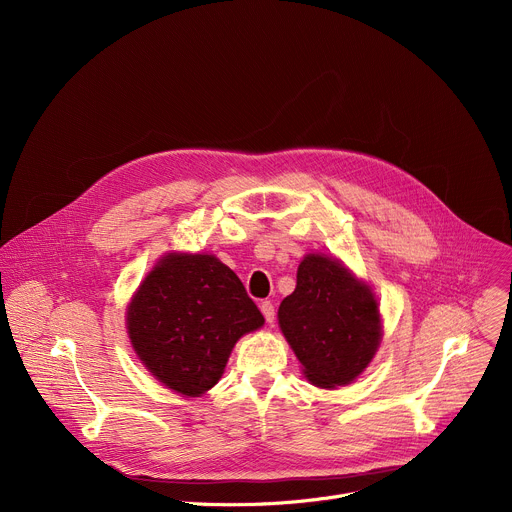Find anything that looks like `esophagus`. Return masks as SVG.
<instances>
[{
    "instance_id": "obj_1",
    "label": "esophagus",
    "mask_w": 512,
    "mask_h": 512,
    "mask_svg": "<svg viewBox=\"0 0 512 512\" xmlns=\"http://www.w3.org/2000/svg\"><path fill=\"white\" fill-rule=\"evenodd\" d=\"M261 312H263L267 324H273V322H275V306H273L271 302H267V300L261 302Z\"/></svg>"
}]
</instances>
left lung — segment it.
<instances>
[{
	"mask_svg": "<svg viewBox=\"0 0 512 512\" xmlns=\"http://www.w3.org/2000/svg\"><path fill=\"white\" fill-rule=\"evenodd\" d=\"M304 375L332 389L354 381L377 352L381 320L377 300L336 259L308 255L298 267V285L277 312Z\"/></svg>",
	"mask_w": 512,
	"mask_h": 512,
	"instance_id": "1",
	"label": "left lung"
}]
</instances>
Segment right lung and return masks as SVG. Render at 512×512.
Instances as JSON below:
<instances>
[{
    "label": "right lung",
    "instance_id": "obj_1",
    "mask_svg": "<svg viewBox=\"0 0 512 512\" xmlns=\"http://www.w3.org/2000/svg\"><path fill=\"white\" fill-rule=\"evenodd\" d=\"M265 322L241 279L212 255H168L127 312L131 344L168 389L198 397L221 379L235 342Z\"/></svg>",
    "mask_w": 512,
    "mask_h": 512
}]
</instances>
